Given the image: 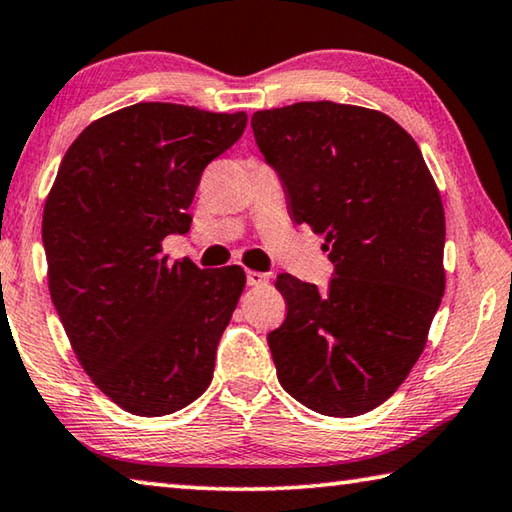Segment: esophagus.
Listing matches in <instances>:
<instances>
[{
    "instance_id": "1",
    "label": "esophagus",
    "mask_w": 512,
    "mask_h": 512,
    "mask_svg": "<svg viewBox=\"0 0 512 512\" xmlns=\"http://www.w3.org/2000/svg\"><path fill=\"white\" fill-rule=\"evenodd\" d=\"M246 282H248V286H266L268 284V275L259 273V271H248L246 273Z\"/></svg>"
}]
</instances>
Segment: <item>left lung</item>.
Returning <instances> with one entry per match:
<instances>
[{
    "label": "left lung",
    "instance_id": "1",
    "mask_svg": "<svg viewBox=\"0 0 512 512\" xmlns=\"http://www.w3.org/2000/svg\"><path fill=\"white\" fill-rule=\"evenodd\" d=\"M250 125L288 215L324 235L333 264L324 293L277 275V378L318 414L371 412L416 365L445 291L439 188L414 138L383 111L295 102L255 111Z\"/></svg>",
    "mask_w": 512,
    "mask_h": 512
}]
</instances>
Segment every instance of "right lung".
Here are the masks:
<instances>
[{"mask_svg":"<svg viewBox=\"0 0 512 512\" xmlns=\"http://www.w3.org/2000/svg\"><path fill=\"white\" fill-rule=\"evenodd\" d=\"M246 120L138 102L82 129L60 163L42 217L51 300L82 369L125 412L172 414L210 385L246 273L170 264L161 241L190 230L203 170Z\"/></svg>","mask_w":512,"mask_h":512,"instance_id":"obj_1","label":"right lung"}]
</instances>
